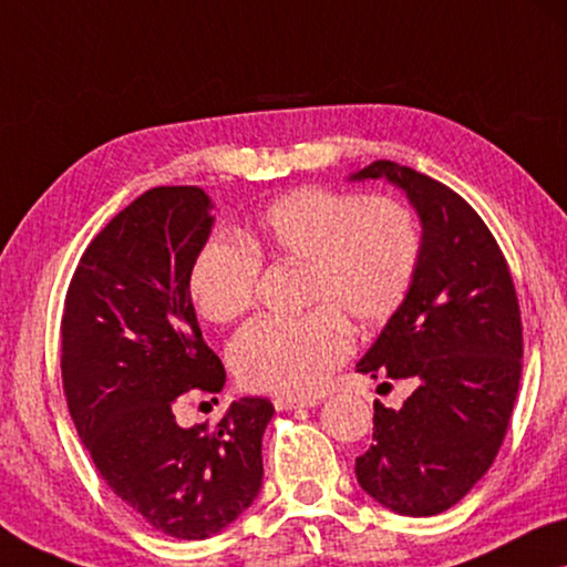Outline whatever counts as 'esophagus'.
Wrapping results in <instances>:
<instances>
[{"label":"esophagus","mask_w":567,"mask_h":567,"mask_svg":"<svg viewBox=\"0 0 567 567\" xmlns=\"http://www.w3.org/2000/svg\"><path fill=\"white\" fill-rule=\"evenodd\" d=\"M274 405H276V411H293V408H313V405H319V400L317 398H276L274 400Z\"/></svg>","instance_id":"1"}]
</instances>
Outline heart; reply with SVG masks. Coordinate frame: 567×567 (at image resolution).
<instances>
[{
    "mask_svg": "<svg viewBox=\"0 0 567 567\" xmlns=\"http://www.w3.org/2000/svg\"><path fill=\"white\" fill-rule=\"evenodd\" d=\"M246 243L213 235L189 268L199 317L228 324L256 299L260 256L307 264V303L299 319H256L233 339L230 360L250 390L309 395L350 354V332L388 321L405 301L421 264L423 235L400 199L296 187L250 220Z\"/></svg>",
    "mask_w": 567,
    "mask_h": 567,
    "instance_id": "1",
    "label": "heart"
}]
</instances>
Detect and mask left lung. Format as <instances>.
I'll use <instances>...</instances> for the list:
<instances>
[{"label":"left lung","mask_w":567,"mask_h":567,"mask_svg":"<svg viewBox=\"0 0 567 567\" xmlns=\"http://www.w3.org/2000/svg\"><path fill=\"white\" fill-rule=\"evenodd\" d=\"M350 179H388L421 220L423 250L400 309L360 362L413 380L400 411L374 403L357 482L398 515L433 517L472 492L499 454L522 374L519 303L494 235L441 182L378 159Z\"/></svg>","instance_id":"obj_1"}]
</instances>
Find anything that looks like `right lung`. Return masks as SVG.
Segmentation results:
<instances>
[{"mask_svg":"<svg viewBox=\"0 0 567 567\" xmlns=\"http://www.w3.org/2000/svg\"><path fill=\"white\" fill-rule=\"evenodd\" d=\"M199 187H154L95 235L68 286L63 390L111 492L177 539L223 533L264 484L274 405L240 398L217 425L182 429L174 400L220 393L225 368L199 332L189 268L213 233Z\"/></svg>","mask_w":567,"mask_h":567,"instance_id":"add662e5","label":"right lung"}]
</instances>
